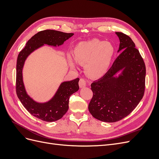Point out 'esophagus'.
Returning <instances> with one entry per match:
<instances>
[{
  "label": "esophagus",
  "instance_id": "1",
  "mask_svg": "<svg viewBox=\"0 0 159 159\" xmlns=\"http://www.w3.org/2000/svg\"><path fill=\"white\" fill-rule=\"evenodd\" d=\"M79 85L81 88H84L86 85V80L84 78H81L79 81Z\"/></svg>",
  "mask_w": 159,
  "mask_h": 159
}]
</instances>
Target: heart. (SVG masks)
<instances>
[{
    "instance_id": "1",
    "label": "heart",
    "mask_w": 159,
    "mask_h": 159,
    "mask_svg": "<svg viewBox=\"0 0 159 159\" xmlns=\"http://www.w3.org/2000/svg\"><path fill=\"white\" fill-rule=\"evenodd\" d=\"M115 48L111 43L98 39L81 42L77 45L74 51L75 60L85 64V73L91 78H99L107 71L114 56ZM71 66L75 61L70 58Z\"/></svg>"
}]
</instances>
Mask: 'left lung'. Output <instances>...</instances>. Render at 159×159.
<instances>
[{"instance_id":"1","label":"left lung","mask_w":159,"mask_h":159,"mask_svg":"<svg viewBox=\"0 0 159 159\" xmlns=\"http://www.w3.org/2000/svg\"><path fill=\"white\" fill-rule=\"evenodd\" d=\"M118 36L120 54L105 74L91 84L93 97L88 109L99 121L113 123L127 117L142 99L145 89V64L129 36ZM123 70L117 78L114 75Z\"/></svg>"}]
</instances>
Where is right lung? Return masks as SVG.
Masks as SVG:
<instances>
[{
	"label": "right lung",
	"mask_w": 159,
	"mask_h": 159,
	"mask_svg": "<svg viewBox=\"0 0 159 159\" xmlns=\"http://www.w3.org/2000/svg\"><path fill=\"white\" fill-rule=\"evenodd\" d=\"M74 35L54 30H42L34 35L18 54L16 61V91L23 106L33 116L47 122L61 119L68 111L71 95L79 89V78L61 83L54 97L48 102L39 103L34 102L26 92L22 80V68L28 56L44 44L60 46Z\"/></svg>",
	"instance_id": "obj_1"
}]
</instances>
